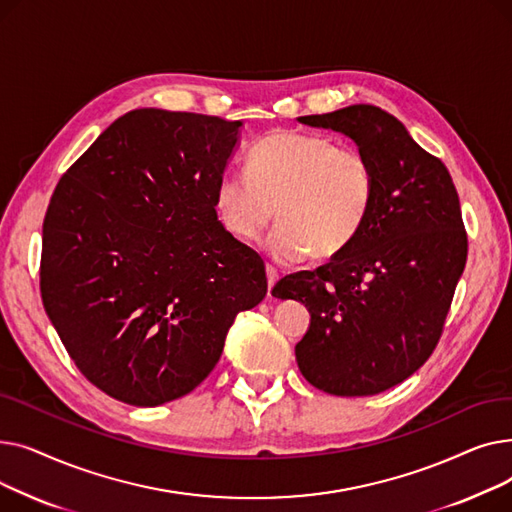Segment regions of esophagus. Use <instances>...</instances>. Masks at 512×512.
Wrapping results in <instances>:
<instances>
[{
  "mask_svg": "<svg viewBox=\"0 0 512 512\" xmlns=\"http://www.w3.org/2000/svg\"><path fill=\"white\" fill-rule=\"evenodd\" d=\"M265 272H267V290L272 292V288L276 286V282H278L280 274H278L276 267H272V265H267V267H265ZM270 292H267V294H270Z\"/></svg>",
  "mask_w": 512,
  "mask_h": 512,
  "instance_id": "1",
  "label": "esophagus"
}]
</instances>
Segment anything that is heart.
<instances>
[{"label": "heart", "mask_w": 512, "mask_h": 512, "mask_svg": "<svg viewBox=\"0 0 512 512\" xmlns=\"http://www.w3.org/2000/svg\"><path fill=\"white\" fill-rule=\"evenodd\" d=\"M378 193L369 155L338 145L326 134L276 130L247 153V172H224L213 207L224 230L251 242L278 213L265 251L280 263H297L311 251L336 257L365 228Z\"/></svg>", "instance_id": "obj_1"}]
</instances>
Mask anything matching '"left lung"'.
<instances>
[{"instance_id":"1","label":"left lung","mask_w":512,"mask_h":512,"mask_svg":"<svg viewBox=\"0 0 512 512\" xmlns=\"http://www.w3.org/2000/svg\"><path fill=\"white\" fill-rule=\"evenodd\" d=\"M299 122L351 137L371 159L378 193L351 247L313 272L284 276L272 294L311 313L294 348L311 386L380 394L413 375L442 336L467 263L459 195L442 161L380 107L348 105Z\"/></svg>"}]
</instances>
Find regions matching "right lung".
Returning <instances> with one entry per match:
<instances>
[{
	"mask_svg": "<svg viewBox=\"0 0 512 512\" xmlns=\"http://www.w3.org/2000/svg\"><path fill=\"white\" fill-rule=\"evenodd\" d=\"M240 126L132 110L51 195L43 307L78 371L126 405L193 392L220 361L234 317L265 297L263 259L213 207Z\"/></svg>",
	"mask_w": 512,
	"mask_h": 512,
	"instance_id": "obj_1",
	"label": "right lung"
}]
</instances>
